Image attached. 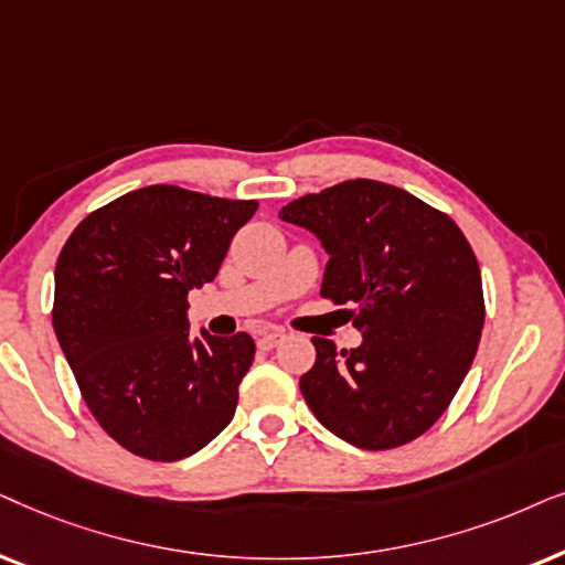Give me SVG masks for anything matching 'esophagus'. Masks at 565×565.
Instances as JSON below:
<instances>
[{
  "mask_svg": "<svg viewBox=\"0 0 565 565\" xmlns=\"http://www.w3.org/2000/svg\"><path fill=\"white\" fill-rule=\"evenodd\" d=\"M281 341H284L281 330H270V333H263V335L258 338V349L270 351V349H276V345L281 343Z\"/></svg>",
  "mask_w": 565,
  "mask_h": 565,
  "instance_id": "1",
  "label": "esophagus"
}]
</instances>
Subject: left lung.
Here are the masks:
<instances>
[{
	"instance_id": "8db88e82",
	"label": "left lung",
	"mask_w": 565,
	"mask_h": 565,
	"mask_svg": "<svg viewBox=\"0 0 565 565\" xmlns=\"http://www.w3.org/2000/svg\"><path fill=\"white\" fill-rule=\"evenodd\" d=\"M315 232L330 260L320 297L345 310L364 341L335 351L312 338L307 405L361 449H395L449 408L476 359L486 302L476 253L445 212L380 180H343L281 209Z\"/></svg>"
}]
</instances>
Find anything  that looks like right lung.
I'll use <instances>...</instances> for the list:
<instances>
[{"label":"right lung","instance_id":"add662e5","mask_svg":"<svg viewBox=\"0 0 565 565\" xmlns=\"http://www.w3.org/2000/svg\"><path fill=\"white\" fill-rule=\"evenodd\" d=\"M255 209L139 188L87 214L58 253V343L103 431L145 460H183L235 416L255 343L247 333L193 338L188 291L212 281Z\"/></svg>","mask_w":565,"mask_h":565}]
</instances>
